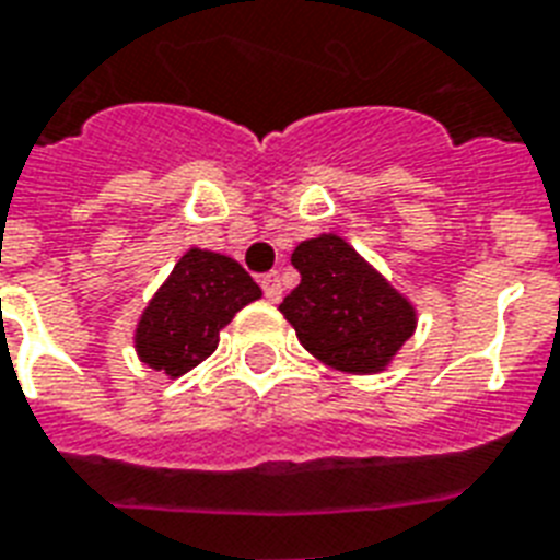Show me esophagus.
Segmentation results:
<instances>
[{
  "mask_svg": "<svg viewBox=\"0 0 560 560\" xmlns=\"http://www.w3.org/2000/svg\"><path fill=\"white\" fill-rule=\"evenodd\" d=\"M259 285H262V292H266V298L271 303H277L283 298V280H280L277 271H268V275L259 277Z\"/></svg>",
  "mask_w": 560,
  "mask_h": 560,
  "instance_id": "esophagus-1",
  "label": "esophagus"
}]
</instances>
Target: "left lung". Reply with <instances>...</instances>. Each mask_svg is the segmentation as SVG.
<instances>
[{"instance_id": "1", "label": "left lung", "mask_w": 560, "mask_h": 560, "mask_svg": "<svg viewBox=\"0 0 560 560\" xmlns=\"http://www.w3.org/2000/svg\"><path fill=\"white\" fill-rule=\"evenodd\" d=\"M301 283L280 303L298 341L345 374H380L415 336L418 310L339 233H320L292 254Z\"/></svg>"}]
</instances>
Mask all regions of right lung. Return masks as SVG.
Instances as JSON below:
<instances>
[{
	"label": "right lung",
	"mask_w": 560,
	"mask_h": 560,
	"mask_svg": "<svg viewBox=\"0 0 560 560\" xmlns=\"http://www.w3.org/2000/svg\"><path fill=\"white\" fill-rule=\"evenodd\" d=\"M259 298V285L236 259L189 248L137 320V357L168 380H177L212 357L221 329L242 306Z\"/></svg>",
	"instance_id": "1"
}]
</instances>
